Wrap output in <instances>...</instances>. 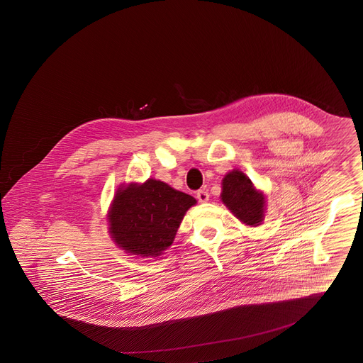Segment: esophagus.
Returning a JSON list of instances; mask_svg holds the SVG:
<instances>
[{"label": "esophagus", "instance_id": "34e87169", "mask_svg": "<svg viewBox=\"0 0 363 363\" xmlns=\"http://www.w3.org/2000/svg\"><path fill=\"white\" fill-rule=\"evenodd\" d=\"M196 197H197V200L200 203H207L208 200H209V193L206 189L199 190L196 193Z\"/></svg>", "mask_w": 363, "mask_h": 363}]
</instances>
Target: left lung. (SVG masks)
I'll use <instances>...</instances> for the list:
<instances>
[{
    "mask_svg": "<svg viewBox=\"0 0 363 363\" xmlns=\"http://www.w3.org/2000/svg\"><path fill=\"white\" fill-rule=\"evenodd\" d=\"M220 199L242 223L259 225L264 220L265 196L240 170L225 174L222 181Z\"/></svg>",
    "mask_w": 363,
    "mask_h": 363,
    "instance_id": "1",
    "label": "left lung"
}]
</instances>
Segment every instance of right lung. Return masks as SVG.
Returning a JSON list of instances; mask_svg holds the SVG:
<instances>
[{
	"label": "right lung",
	"instance_id": "right-lung-1",
	"mask_svg": "<svg viewBox=\"0 0 363 363\" xmlns=\"http://www.w3.org/2000/svg\"><path fill=\"white\" fill-rule=\"evenodd\" d=\"M196 199L157 179L120 186L107 219L110 235L121 249L157 257L172 246L178 227Z\"/></svg>",
	"mask_w": 363,
	"mask_h": 363
}]
</instances>
